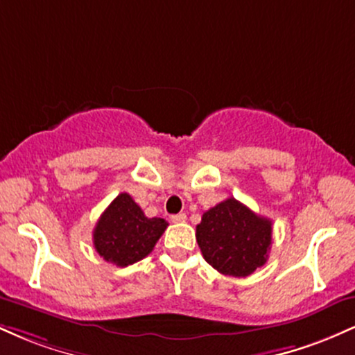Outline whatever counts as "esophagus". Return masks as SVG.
Listing matches in <instances>:
<instances>
[{
	"label": "esophagus",
	"mask_w": 355,
	"mask_h": 355,
	"mask_svg": "<svg viewBox=\"0 0 355 355\" xmlns=\"http://www.w3.org/2000/svg\"><path fill=\"white\" fill-rule=\"evenodd\" d=\"M170 220H172L173 223H182V222H185V220H187V215L185 214L172 215V217H170Z\"/></svg>",
	"instance_id": "esophagus-1"
}]
</instances>
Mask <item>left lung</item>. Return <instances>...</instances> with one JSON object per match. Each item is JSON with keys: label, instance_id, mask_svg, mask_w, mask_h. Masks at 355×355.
<instances>
[{"label": "left lung", "instance_id": "8db88e82", "mask_svg": "<svg viewBox=\"0 0 355 355\" xmlns=\"http://www.w3.org/2000/svg\"><path fill=\"white\" fill-rule=\"evenodd\" d=\"M197 242L203 259L220 274L247 277L267 262L272 222L227 198L202 215Z\"/></svg>", "mask_w": 355, "mask_h": 355}]
</instances>
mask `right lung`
I'll return each mask as SVG.
<instances>
[{"mask_svg":"<svg viewBox=\"0 0 355 355\" xmlns=\"http://www.w3.org/2000/svg\"><path fill=\"white\" fill-rule=\"evenodd\" d=\"M166 227V220L148 218L128 193H120L96 222L93 245L107 262L132 266L153 250Z\"/></svg>","mask_w":355,"mask_h":355,"instance_id":"add662e5","label":"right lung"}]
</instances>
